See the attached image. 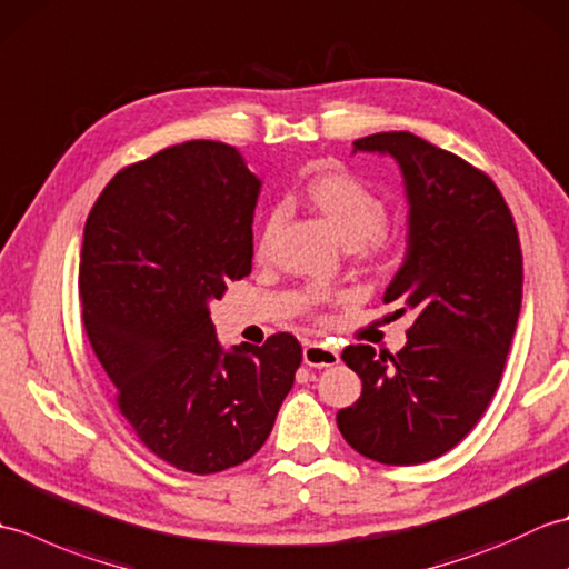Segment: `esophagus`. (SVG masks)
I'll use <instances>...</instances> for the list:
<instances>
[{
    "mask_svg": "<svg viewBox=\"0 0 569 569\" xmlns=\"http://www.w3.org/2000/svg\"><path fill=\"white\" fill-rule=\"evenodd\" d=\"M303 361L308 367H335L337 361H340V355H337V349L325 345V342H308L303 347Z\"/></svg>",
    "mask_w": 569,
    "mask_h": 569,
    "instance_id": "obj_1",
    "label": "esophagus"
}]
</instances>
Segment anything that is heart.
<instances>
[{"mask_svg":"<svg viewBox=\"0 0 569 569\" xmlns=\"http://www.w3.org/2000/svg\"><path fill=\"white\" fill-rule=\"evenodd\" d=\"M308 204L325 217L337 237L352 244L357 261L371 269H389L401 257V241L386 227L389 204L349 171H325L308 180L303 190ZM281 212H271L257 241V257H266Z\"/></svg>","mask_w":569,"mask_h":569,"instance_id":"heart-1","label":"heart"}]
</instances>
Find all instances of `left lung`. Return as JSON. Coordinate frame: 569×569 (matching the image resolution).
I'll return each mask as SVG.
<instances>
[{"label": "left lung", "mask_w": 569, "mask_h": 569, "mask_svg": "<svg viewBox=\"0 0 569 569\" xmlns=\"http://www.w3.org/2000/svg\"><path fill=\"white\" fill-rule=\"evenodd\" d=\"M355 149L391 153L403 171L408 253L383 303L413 325L396 355L345 349L361 396L337 428L373 462H430L467 438L499 389L521 312V241L493 180L457 153L410 131L357 139Z\"/></svg>", "instance_id": "1"}]
</instances>
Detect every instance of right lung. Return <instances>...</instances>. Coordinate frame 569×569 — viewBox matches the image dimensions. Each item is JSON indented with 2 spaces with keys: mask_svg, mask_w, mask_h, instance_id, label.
I'll return each mask as SVG.
<instances>
[{
  "mask_svg": "<svg viewBox=\"0 0 569 569\" xmlns=\"http://www.w3.org/2000/svg\"><path fill=\"white\" fill-rule=\"evenodd\" d=\"M259 186L234 147L186 141L122 168L84 222V332L141 445L190 475L257 455L303 361L288 332L224 355L210 320L251 273Z\"/></svg>",
  "mask_w": 569,
  "mask_h": 569,
  "instance_id": "1",
  "label": "right lung"
}]
</instances>
